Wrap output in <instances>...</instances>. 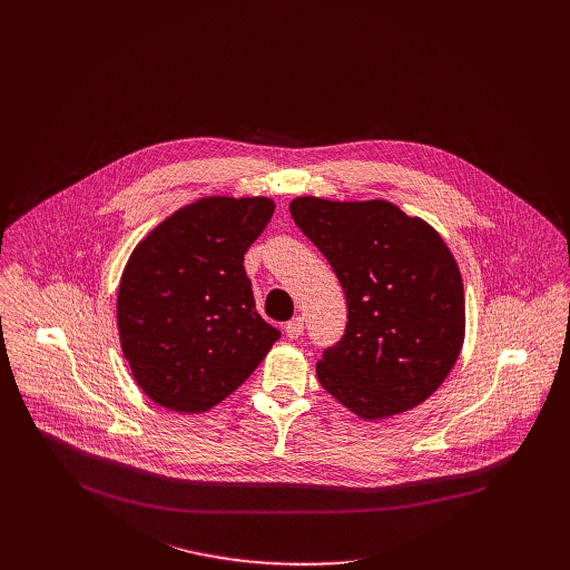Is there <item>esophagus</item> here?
I'll return each instance as SVG.
<instances>
[{
  "instance_id": "34e87169",
  "label": "esophagus",
  "mask_w": 570,
  "mask_h": 570,
  "mask_svg": "<svg viewBox=\"0 0 570 570\" xmlns=\"http://www.w3.org/2000/svg\"><path fill=\"white\" fill-rule=\"evenodd\" d=\"M303 328H305V321L298 316V318H294V321H289V323L285 325V335H287L289 340H298V337L303 335Z\"/></svg>"
}]
</instances>
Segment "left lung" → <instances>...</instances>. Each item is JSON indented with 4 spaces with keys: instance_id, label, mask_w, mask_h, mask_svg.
<instances>
[{
    "instance_id": "8db88e82",
    "label": "left lung",
    "mask_w": 570,
    "mask_h": 570,
    "mask_svg": "<svg viewBox=\"0 0 570 570\" xmlns=\"http://www.w3.org/2000/svg\"><path fill=\"white\" fill-rule=\"evenodd\" d=\"M289 213L346 296L344 335L316 364L323 389L366 421L423 404L465 340L463 278L443 237L386 199L307 195Z\"/></svg>"
}]
</instances>
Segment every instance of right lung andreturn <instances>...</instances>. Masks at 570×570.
Instances as JSON below:
<instances>
[{"label": "right lung", "mask_w": 570, "mask_h": 570, "mask_svg": "<svg viewBox=\"0 0 570 570\" xmlns=\"http://www.w3.org/2000/svg\"><path fill=\"white\" fill-rule=\"evenodd\" d=\"M274 215L269 197L210 195L181 206L134 247L118 287L122 355L158 406L222 404L281 337L254 305L244 254Z\"/></svg>", "instance_id": "right-lung-1"}]
</instances>
